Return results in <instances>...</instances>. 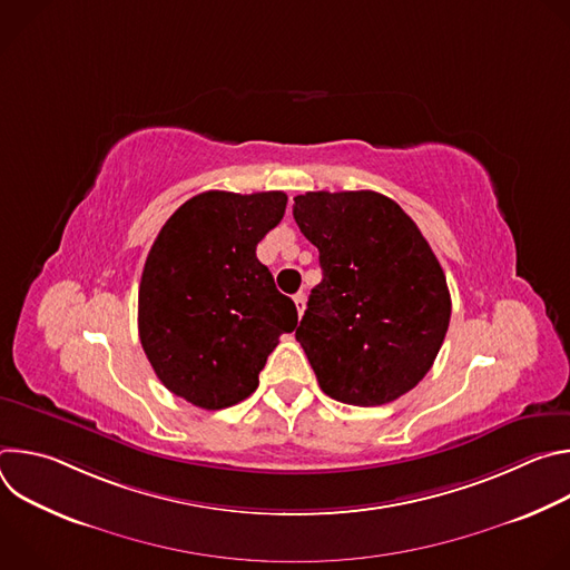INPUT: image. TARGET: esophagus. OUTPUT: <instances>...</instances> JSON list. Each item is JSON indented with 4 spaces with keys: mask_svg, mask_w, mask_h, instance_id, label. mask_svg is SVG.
Instances as JSON below:
<instances>
[{
    "mask_svg": "<svg viewBox=\"0 0 570 570\" xmlns=\"http://www.w3.org/2000/svg\"><path fill=\"white\" fill-rule=\"evenodd\" d=\"M293 299H295L297 313L302 315V313H304V308H306V293H302V291H299V293H295V295H293Z\"/></svg>",
    "mask_w": 570,
    "mask_h": 570,
    "instance_id": "34e87169",
    "label": "esophagus"
}]
</instances>
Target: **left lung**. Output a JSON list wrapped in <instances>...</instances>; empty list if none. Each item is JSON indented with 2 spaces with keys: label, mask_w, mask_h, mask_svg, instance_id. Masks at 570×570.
I'll list each match as a JSON object with an SVG mask.
<instances>
[{
  "label": "left lung",
  "mask_w": 570,
  "mask_h": 570,
  "mask_svg": "<svg viewBox=\"0 0 570 570\" xmlns=\"http://www.w3.org/2000/svg\"><path fill=\"white\" fill-rule=\"evenodd\" d=\"M293 218L322 282L295 332L324 394L381 405L413 390L444 343L451 295L415 220L376 191H306Z\"/></svg>",
  "instance_id": "1"
}]
</instances>
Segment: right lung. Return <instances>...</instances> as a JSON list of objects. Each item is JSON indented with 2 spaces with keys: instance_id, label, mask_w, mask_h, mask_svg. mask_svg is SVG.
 Wrapping results in <instances>:
<instances>
[{
  "instance_id": "1",
  "label": "right lung",
  "mask_w": 570,
  "mask_h": 570,
  "mask_svg": "<svg viewBox=\"0 0 570 570\" xmlns=\"http://www.w3.org/2000/svg\"><path fill=\"white\" fill-rule=\"evenodd\" d=\"M284 191H205L159 229L139 282V341L174 394L205 411L250 396L297 308L257 259Z\"/></svg>"
}]
</instances>
